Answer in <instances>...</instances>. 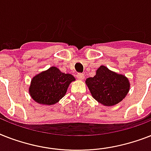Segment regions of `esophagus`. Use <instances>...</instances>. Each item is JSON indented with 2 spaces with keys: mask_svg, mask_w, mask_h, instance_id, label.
I'll list each match as a JSON object with an SVG mask.
<instances>
[{
  "mask_svg": "<svg viewBox=\"0 0 151 151\" xmlns=\"http://www.w3.org/2000/svg\"><path fill=\"white\" fill-rule=\"evenodd\" d=\"M77 78H78V80H81V81H82V80L84 79V73H78L77 74Z\"/></svg>",
  "mask_w": 151,
  "mask_h": 151,
  "instance_id": "34e87169",
  "label": "esophagus"
}]
</instances>
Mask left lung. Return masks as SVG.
I'll return each instance as SVG.
<instances>
[{
  "mask_svg": "<svg viewBox=\"0 0 151 151\" xmlns=\"http://www.w3.org/2000/svg\"><path fill=\"white\" fill-rule=\"evenodd\" d=\"M92 97L105 106L117 105L128 94L130 83L123 74L111 71L105 66H100L93 78L85 81Z\"/></svg>",
  "mask_w": 151,
  "mask_h": 151,
  "instance_id": "obj_1",
  "label": "left lung"
}]
</instances>
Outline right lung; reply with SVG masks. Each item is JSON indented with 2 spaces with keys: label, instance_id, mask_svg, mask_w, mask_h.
<instances>
[{
  "label": "right lung",
  "instance_id": "obj_1",
  "mask_svg": "<svg viewBox=\"0 0 151 151\" xmlns=\"http://www.w3.org/2000/svg\"><path fill=\"white\" fill-rule=\"evenodd\" d=\"M74 81L70 73H63L57 67H51L33 77L29 88V95L37 103L54 105L64 97L69 85Z\"/></svg>",
  "mask_w": 151,
  "mask_h": 151
}]
</instances>
